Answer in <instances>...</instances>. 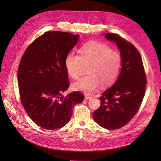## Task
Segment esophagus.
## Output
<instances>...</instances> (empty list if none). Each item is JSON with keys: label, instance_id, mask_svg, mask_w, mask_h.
Returning a JSON list of instances; mask_svg holds the SVG:
<instances>
[{"label": "esophagus", "instance_id": "34e87169", "mask_svg": "<svg viewBox=\"0 0 161 161\" xmlns=\"http://www.w3.org/2000/svg\"><path fill=\"white\" fill-rule=\"evenodd\" d=\"M91 98V97L89 96V95H85V99L86 100H89Z\"/></svg>", "mask_w": 161, "mask_h": 161}]
</instances>
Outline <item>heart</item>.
Returning a JSON list of instances; mask_svg holds the SVG:
<instances>
[{
    "mask_svg": "<svg viewBox=\"0 0 161 161\" xmlns=\"http://www.w3.org/2000/svg\"><path fill=\"white\" fill-rule=\"evenodd\" d=\"M66 70L74 80L78 79L83 67H89L88 75L73 84L75 90L86 94H91L100 86L108 87L119 77L122 67L121 54L112 50L108 45L98 42H91L80 50V56L74 52L65 58Z\"/></svg>",
    "mask_w": 161,
    "mask_h": 161,
    "instance_id": "heart-1",
    "label": "heart"
}]
</instances>
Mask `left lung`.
Segmentation results:
<instances>
[{"instance_id": "obj_1", "label": "left lung", "mask_w": 161, "mask_h": 161, "mask_svg": "<svg viewBox=\"0 0 161 161\" xmlns=\"http://www.w3.org/2000/svg\"><path fill=\"white\" fill-rule=\"evenodd\" d=\"M120 51L122 67L114 85L102 93L100 107L92 114L95 121L108 130L120 129L137 113L146 92V75L137 49L119 35L106 33Z\"/></svg>"}]
</instances>
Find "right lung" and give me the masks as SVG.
Here are the masks:
<instances>
[{"instance_id": "obj_1", "label": "right lung", "mask_w": 161, "mask_h": 161, "mask_svg": "<svg viewBox=\"0 0 161 161\" xmlns=\"http://www.w3.org/2000/svg\"><path fill=\"white\" fill-rule=\"evenodd\" d=\"M79 35L47 31L25 51L19 65L18 82L23 106L41 128L55 130L69 122L73 108L84 99L75 91L61 95L70 83L64 61L75 46Z\"/></svg>"}]
</instances>
